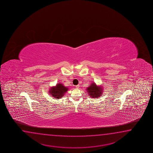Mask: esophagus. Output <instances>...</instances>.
<instances>
[{
    "label": "esophagus",
    "mask_w": 153,
    "mask_h": 153,
    "mask_svg": "<svg viewBox=\"0 0 153 153\" xmlns=\"http://www.w3.org/2000/svg\"><path fill=\"white\" fill-rule=\"evenodd\" d=\"M79 86H80V85H76V86H75V87H76V88H79Z\"/></svg>",
    "instance_id": "34e87169"
}]
</instances>
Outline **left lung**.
<instances>
[{
  "instance_id": "8db88e82",
  "label": "left lung",
  "mask_w": 153,
  "mask_h": 153,
  "mask_svg": "<svg viewBox=\"0 0 153 153\" xmlns=\"http://www.w3.org/2000/svg\"><path fill=\"white\" fill-rule=\"evenodd\" d=\"M86 90L89 97L92 98H99L100 96H102L103 92L102 87L100 86H97L94 82L91 84L90 86L87 87Z\"/></svg>"
}]
</instances>
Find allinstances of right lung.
<instances>
[{"label":"right lung","mask_w":153,"mask_h":153,"mask_svg":"<svg viewBox=\"0 0 153 153\" xmlns=\"http://www.w3.org/2000/svg\"><path fill=\"white\" fill-rule=\"evenodd\" d=\"M68 87H65L63 86V84L59 83L54 87H51L49 92L52 97L56 99H60L64 96L65 93L68 91Z\"/></svg>","instance_id":"right-lung-1"}]
</instances>
